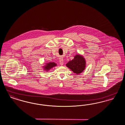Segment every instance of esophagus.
I'll use <instances>...</instances> for the list:
<instances>
[{
  "label": "esophagus",
  "mask_w": 125,
  "mask_h": 125,
  "mask_svg": "<svg viewBox=\"0 0 125 125\" xmlns=\"http://www.w3.org/2000/svg\"><path fill=\"white\" fill-rule=\"evenodd\" d=\"M60 64L61 65H62L63 64V60L62 59H60Z\"/></svg>",
  "instance_id": "obj_1"
}]
</instances>
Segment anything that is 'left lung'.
<instances>
[{"instance_id": "left-lung-1", "label": "left lung", "mask_w": 125, "mask_h": 125, "mask_svg": "<svg viewBox=\"0 0 125 125\" xmlns=\"http://www.w3.org/2000/svg\"><path fill=\"white\" fill-rule=\"evenodd\" d=\"M66 66L77 74H79L84 70L85 66V62L83 56L77 55L74 59L69 62Z\"/></svg>"}]
</instances>
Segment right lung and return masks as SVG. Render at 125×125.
Masks as SVG:
<instances>
[{
	"label": "right lung",
	"instance_id": "right-lung-1",
	"mask_svg": "<svg viewBox=\"0 0 125 125\" xmlns=\"http://www.w3.org/2000/svg\"><path fill=\"white\" fill-rule=\"evenodd\" d=\"M55 66H56V64L54 62H49L47 64H46V65L45 66V68L46 70H50L51 68H53Z\"/></svg>",
	"mask_w": 125,
	"mask_h": 125
}]
</instances>
